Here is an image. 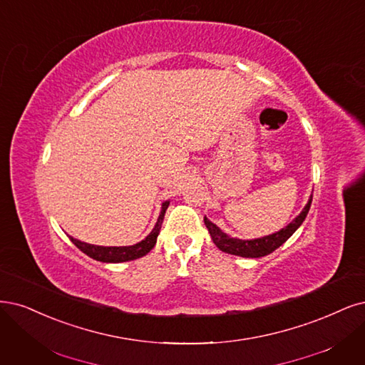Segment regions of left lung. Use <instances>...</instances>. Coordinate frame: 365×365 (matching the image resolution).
Returning <instances> with one entry per match:
<instances>
[{
  "instance_id": "8db88e82",
  "label": "left lung",
  "mask_w": 365,
  "mask_h": 365,
  "mask_svg": "<svg viewBox=\"0 0 365 365\" xmlns=\"http://www.w3.org/2000/svg\"><path fill=\"white\" fill-rule=\"evenodd\" d=\"M311 200H312V196L309 197L308 204L305 205L302 212H300V215L290 225L285 226V228H282L278 232L262 237V238H257V240H240V238H232L230 235H226L225 232H222V230H219L217 226L212 222H210L207 217H204V222L212 238V243H215L222 252L245 257V258H259V257H266L272 254L273 250H276L281 245H284L288 238L294 234V231L300 225H302V222L308 215Z\"/></svg>"
}]
</instances>
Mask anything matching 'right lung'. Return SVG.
Instances as JSON below:
<instances>
[{"instance_id": "1", "label": "right lung", "mask_w": 365, "mask_h": 365, "mask_svg": "<svg viewBox=\"0 0 365 365\" xmlns=\"http://www.w3.org/2000/svg\"><path fill=\"white\" fill-rule=\"evenodd\" d=\"M169 207V200H166L165 204L161 207V212L160 217L155 223V228L150 231V234L142 240L140 243L133 245V246H111V247H106V246H95V245H89L84 243L80 240H75V238L69 237L71 242L77 246L81 252H84L86 255H89L91 258L96 259V261H103V262H122V261H131L135 258H140L143 255H146L150 249H153L157 243V237L161 228L163 219H165V212Z\"/></svg>"}]
</instances>
